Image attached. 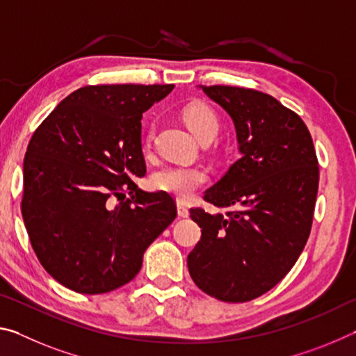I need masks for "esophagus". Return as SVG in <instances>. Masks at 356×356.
<instances>
[{"label": "esophagus", "mask_w": 356, "mask_h": 356, "mask_svg": "<svg viewBox=\"0 0 356 356\" xmlns=\"http://www.w3.org/2000/svg\"><path fill=\"white\" fill-rule=\"evenodd\" d=\"M177 213H179V216H182V218H186V216L190 215L188 207H186L185 202H182V201L177 202Z\"/></svg>", "instance_id": "obj_1"}]
</instances>
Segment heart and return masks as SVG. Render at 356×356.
I'll return each instance as SVG.
<instances>
[{
    "instance_id": "1",
    "label": "heart",
    "mask_w": 356,
    "mask_h": 356,
    "mask_svg": "<svg viewBox=\"0 0 356 356\" xmlns=\"http://www.w3.org/2000/svg\"><path fill=\"white\" fill-rule=\"evenodd\" d=\"M184 119L188 129L197 140L215 138L218 134L220 122L212 108L204 104H191L184 110ZM154 129L147 131L146 141L150 143ZM207 182V172L202 168L193 166H165L152 177V185L156 190L170 193L179 200H188L201 185Z\"/></svg>"
}]
</instances>
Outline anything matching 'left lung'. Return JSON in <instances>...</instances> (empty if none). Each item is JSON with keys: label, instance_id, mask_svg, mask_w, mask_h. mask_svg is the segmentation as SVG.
Returning a JSON list of instances; mask_svg holds the SVG:
<instances>
[{"label": "left lung", "instance_id": "8db88e82", "mask_svg": "<svg viewBox=\"0 0 356 356\" xmlns=\"http://www.w3.org/2000/svg\"><path fill=\"white\" fill-rule=\"evenodd\" d=\"M236 127L240 159L204 193L226 216L191 209L202 227L188 257L195 284L221 301L242 303L275 287L308 242L318 163L308 127L272 95L236 86H200Z\"/></svg>", "mask_w": 356, "mask_h": 356}]
</instances>
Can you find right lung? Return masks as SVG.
Wrapping results in <instances>:
<instances>
[{
	"mask_svg": "<svg viewBox=\"0 0 356 356\" xmlns=\"http://www.w3.org/2000/svg\"><path fill=\"white\" fill-rule=\"evenodd\" d=\"M172 89L84 86L34 131L23 161V221L40 264L72 291L95 295L127 284L176 218L170 195L131 180L146 174L143 113Z\"/></svg>",
	"mask_w": 356,
	"mask_h": 356,
	"instance_id": "obj_1",
	"label": "right lung"
}]
</instances>
